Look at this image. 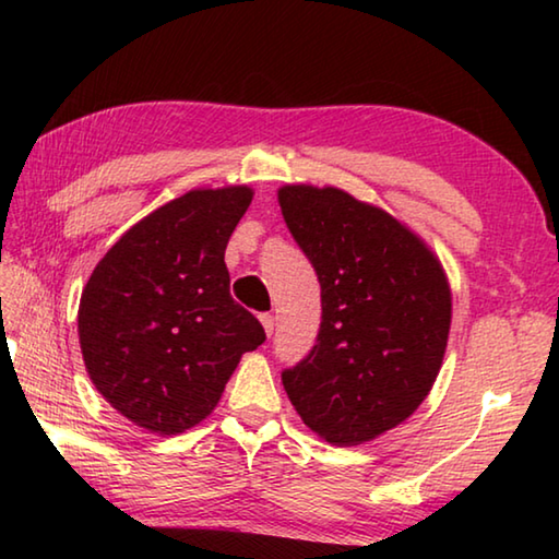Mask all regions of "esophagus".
Instances as JSON below:
<instances>
[{
  "instance_id": "34e87169",
  "label": "esophagus",
  "mask_w": 559,
  "mask_h": 559,
  "mask_svg": "<svg viewBox=\"0 0 559 559\" xmlns=\"http://www.w3.org/2000/svg\"><path fill=\"white\" fill-rule=\"evenodd\" d=\"M259 320H261L263 330H266V335L271 337V335H273V328H276V318H273L271 313H261V316H259Z\"/></svg>"
}]
</instances>
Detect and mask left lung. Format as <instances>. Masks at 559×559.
<instances>
[{"instance_id": "8db88e82", "label": "left lung", "mask_w": 559, "mask_h": 559, "mask_svg": "<svg viewBox=\"0 0 559 559\" xmlns=\"http://www.w3.org/2000/svg\"><path fill=\"white\" fill-rule=\"evenodd\" d=\"M278 204L323 302L316 345L281 372L283 386L320 439L372 441L414 414L437 380L451 328L449 281L419 236L343 189L286 185Z\"/></svg>"}]
</instances>
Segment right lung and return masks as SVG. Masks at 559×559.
Listing matches in <instances>:
<instances>
[{"mask_svg":"<svg viewBox=\"0 0 559 559\" xmlns=\"http://www.w3.org/2000/svg\"><path fill=\"white\" fill-rule=\"evenodd\" d=\"M249 187L192 189L120 236L79 306L91 382L138 427L182 433L210 416L266 333L229 293L224 251Z\"/></svg>","mask_w":559,"mask_h":559,"instance_id":"add662e5","label":"right lung"}]
</instances>
